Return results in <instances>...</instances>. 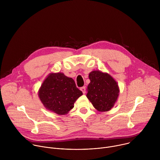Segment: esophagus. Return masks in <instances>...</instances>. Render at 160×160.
<instances>
[{"mask_svg": "<svg viewBox=\"0 0 160 160\" xmlns=\"http://www.w3.org/2000/svg\"><path fill=\"white\" fill-rule=\"evenodd\" d=\"M80 90L82 91V92L83 93V94H85V87H81L80 88Z\"/></svg>", "mask_w": 160, "mask_h": 160, "instance_id": "1", "label": "esophagus"}]
</instances>
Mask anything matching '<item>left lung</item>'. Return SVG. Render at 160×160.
Masks as SVG:
<instances>
[{
	"label": "left lung",
	"mask_w": 160,
	"mask_h": 160,
	"mask_svg": "<svg viewBox=\"0 0 160 160\" xmlns=\"http://www.w3.org/2000/svg\"><path fill=\"white\" fill-rule=\"evenodd\" d=\"M87 86V98L99 111H109L115 105L120 92L117 82L108 74L101 71L91 72Z\"/></svg>",
	"instance_id": "8db88e82"
}]
</instances>
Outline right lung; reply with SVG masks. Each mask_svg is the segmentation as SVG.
Segmentation results:
<instances>
[{"mask_svg":"<svg viewBox=\"0 0 160 160\" xmlns=\"http://www.w3.org/2000/svg\"><path fill=\"white\" fill-rule=\"evenodd\" d=\"M82 94L73 79L62 73H50L38 90L39 98L45 108L60 115L69 112Z\"/></svg>","mask_w":160,"mask_h":160,"instance_id":"obj_1","label":"right lung"}]
</instances>
